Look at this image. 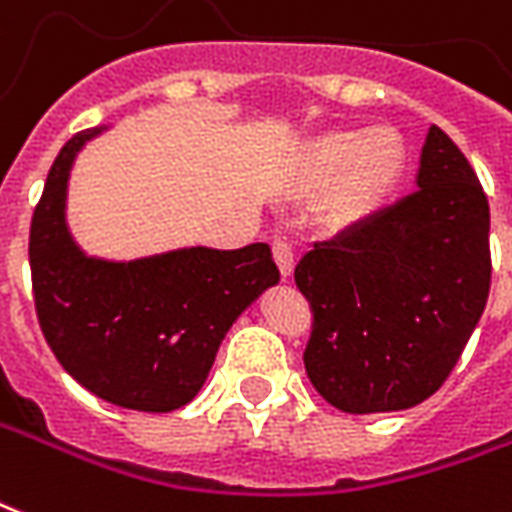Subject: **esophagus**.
<instances>
[{
    "mask_svg": "<svg viewBox=\"0 0 512 512\" xmlns=\"http://www.w3.org/2000/svg\"><path fill=\"white\" fill-rule=\"evenodd\" d=\"M271 249H274L276 266H279L282 276H285V279H287V276L293 274V263H295L293 246H290V241H285V238H276L274 244H271Z\"/></svg>",
    "mask_w": 512,
    "mask_h": 512,
    "instance_id": "esophagus-1",
    "label": "esophagus"
}]
</instances>
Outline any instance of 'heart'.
<instances>
[{
  "label": "heart",
  "mask_w": 512,
  "mask_h": 512,
  "mask_svg": "<svg viewBox=\"0 0 512 512\" xmlns=\"http://www.w3.org/2000/svg\"><path fill=\"white\" fill-rule=\"evenodd\" d=\"M410 149L391 127L377 130H331L304 146L295 165V189L320 195L333 188V222L358 225L372 219L407 176Z\"/></svg>",
  "instance_id": "b5f03b06"
}]
</instances>
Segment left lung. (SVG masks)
Here are the masks:
<instances>
[{
    "label": "left lung",
    "instance_id": "obj_1",
    "mask_svg": "<svg viewBox=\"0 0 512 512\" xmlns=\"http://www.w3.org/2000/svg\"><path fill=\"white\" fill-rule=\"evenodd\" d=\"M312 309L309 380L352 415L410 410L448 380L491 287L488 200L431 124L418 192L317 241L295 266Z\"/></svg>",
    "mask_w": 512,
    "mask_h": 512
}]
</instances>
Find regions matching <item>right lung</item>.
<instances>
[{
  "mask_svg": "<svg viewBox=\"0 0 512 512\" xmlns=\"http://www.w3.org/2000/svg\"><path fill=\"white\" fill-rule=\"evenodd\" d=\"M105 127L67 140L29 230L37 320L64 372L116 407L170 412L203 388L230 325L279 282L268 244L189 246L111 263L75 246L64 200L75 154Z\"/></svg>",
  "mask_w": 512,
  "mask_h": 512,
  "instance_id": "obj_1",
  "label": "right lung"
}]
</instances>
